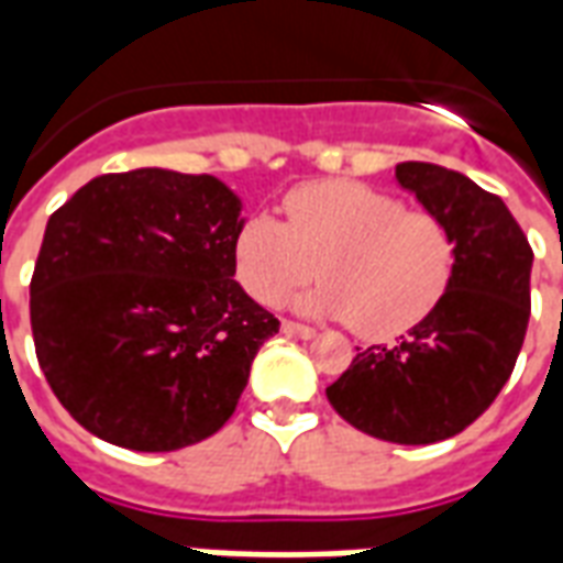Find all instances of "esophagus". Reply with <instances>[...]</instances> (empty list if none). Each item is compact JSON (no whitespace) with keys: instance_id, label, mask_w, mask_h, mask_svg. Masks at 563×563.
<instances>
[{"instance_id":"obj_1","label":"esophagus","mask_w":563,"mask_h":563,"mask_svg":"<svg viewBox=\"0 0 563 563\" xmlns=\"http://www.w3.org/2000/svg\"><path fill=\"white\" fill-rule=\"evenodd\" d=\"M283 334H292V338H301V341H310V338H317V329H310V325H301V322H292V319H283Z\"/></svg>"}]
</instances>
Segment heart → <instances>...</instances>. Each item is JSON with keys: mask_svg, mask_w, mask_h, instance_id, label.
<instances>
[{"mask_svg": "<svg viewBox=\"0 0 563 563\" xmlns=\"http://www.w3.org/2000/svg\"><path fill=\"white\" fill-rule=\"evenodd\" d=\"M286 222L246 217L234 238V271L258 305L325 277L298 301L317 317L353 322L367 341L419 325L446 295L455 238L428 210L358 180H313L286 192Z\"/></svg>", "mask_w": 563, "mask_h": 563, "instance_id": "obj_1", "label": "heart"}]
</instances>
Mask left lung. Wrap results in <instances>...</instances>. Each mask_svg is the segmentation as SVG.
Here are the masks:
<instances>
[{"label": "left lung", "instance_id": "obj_1", "mask_svg": "<svg viewBox=\"0 0 563 563\" xmlns=\"http://www.w3.org/2000/svg\"><path fill=\"white\" fill-rule=\"evenodd\" d=\"M395 177L455 238L446 295L395 346H367L325 395L346 422L422 446L464 431L516 367L531 317L533 250L509 208L471 177L401 162Z\"/></svg>", "mask_w": 563, "mask_h": 563}]
</instances>
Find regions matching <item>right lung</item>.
Listing matches in <instances>:
<instances>
[{"label": "right lung", "instance_id": "1", "mask_svg": "<svg viewBox=\"0 0 563 563\" xmlns=\"http://www.w3.org/2000/svg\"><path fill=\"white\" fill-rule=\"evenodd\" d=\"M241 198L210 174H102L51 213L35 355L75 422L135 452L217 434L280 322L234 277Z\"/></svg>", "mask_w": 563, "mask_h": 563}]
</instances>
